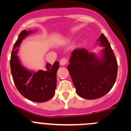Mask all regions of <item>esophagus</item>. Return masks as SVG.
Instances as JSON below:
<instances>
[{
  "instance_id": "obj_1",
  "label": "esophagus",
  "mask_w": 131,
  "mask_h": 131,
  "mask_svg": "<svg viewBox=\"0 0 131 131\" xmlns=\"http://www.w3.org/2000/svg\"><path fill=\"white\" fill-rule=\"evenodd\" d=\"M67 63H68V60L66 58H62L61 60H60V64H61V66H65V65L67 64Z\"/></svg>"
}]
</instances>
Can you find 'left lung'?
I'll return each instance as SVG.
<instances>
[{
	"mask_svg": "<svg viewBox=\"0 0 131 131\" xmlns=\"http://www.w3.org/2000/svg\"><path fill=\"white\" fill-rule=\"evenodd\" d=\"M98 41L104 47L101 58L84 48H77L71 52L68 66L76 92L87 100L106 95L117 74V62L107 38L102 33Z\"/></svg>",
	"mask_w": 131,
	"mask_h": 131,
	"instance_id": "1",
	"label": "left lung"
}]
</instances>
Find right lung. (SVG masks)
Here are the masks:
<instances>
[{
	"instance_id": "add662e5",
	"label": "right lung",
	"mask_w": 131,
	"mask_h": 131,
	"mask_svg": "<svg viewBox=\"0 0 131 131\" xmlns=\"http://www.w3.org/2000/svg\"><path fill=\"white\" fill-rule=\"evenodd\" d=\"M32 32L24 30L19 35L12 52L10 69L15 85L21 94L31 101L44 102L51 99L55 94L59 63L58 61L53 65L47 63L45 71L37 72L29 71L21 64L17 55L18 48L23 39Z\"/></svg>"
}]
</instances>
